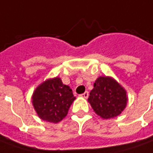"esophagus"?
Instances as JSON below:
<instances>
[{
  "label": "esophagus",
  "instance_id": "1",
  "mask_svg": "<svg viewBox=\"0 0 153 153\" xmlns=\"http://www.w3.org/2000/svg\"><path fill=\"white\" fill-rule=\"evenodd\" d=\"M80 97L84 98H88V97H89V92H88V91H85V93H83L82 95H80Z\"/></svg>",
  "mask_w": 153,
  "mask_h": 153
}]
</instances>
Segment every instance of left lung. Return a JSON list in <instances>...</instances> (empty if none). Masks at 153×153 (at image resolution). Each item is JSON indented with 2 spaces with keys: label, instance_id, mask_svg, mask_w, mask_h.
<instances>
[{
  "label": "left lung",
  "instance_id": "left-lung-1",
  "mask_svg": "<svg viewBox=\"0 0 153 153\" xmlns=\"http://www.w3.org/2000/svg\"><path fill=\"white\" fill-rule=\"evenodd\" d=\"M88 102L102 119H113L121 114L126 108L127 91L113 77L100 76L94 83Z\"/></svg>",
  "mask_w": 153,
  "mask_h": 153
}]
</instances>
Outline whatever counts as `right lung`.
<instances>
[{
  "mask_svg": "<svg viewBox=\"0 0 153 153\" xmlns=\"http://www.w3.org/2000/svg\"><path fill=\"white\" fill-rule=\"evenodd\" d=\"M76 99L68 85L59 77L47 79L36 87L32 95V104L40 119L56 124L68 114Z\"/></svg>",
  "mask_w": 153,
  "mask_h": 153,
  "instance_id": "right-lung-1",
  "label": "right lung"
}]
</instances>
